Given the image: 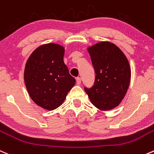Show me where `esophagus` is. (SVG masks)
I'll list each match as a JSON object with an SVG mask.
<instances>
[{"label": "esophagus", "mask_w": 154, "mask_h": 154, "mask_svg": "<svg viewBox=\"0 0 154 154\" xmlns=\"http://www.w3.org/2000/svg\"><path fill=\"white\" fill-rule=\"evenodd\" d=\"M76 82H77V85H80V83H81V79H80V77H77V79H76Z\"/></svg>", "instance_id": "esophagus-1"}]
</instances>
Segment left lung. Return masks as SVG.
<instances>
[{
	"instance_id": "left-lung-1",
	"label": "left lung",
	"mask_w": 154,
	"mask_h": 154,
	"mask_svg": "<svg viewBox=\"0 0 154 154\" xmlns=\"http://www.w3.org/2000/svg\"><path fill=\"white\" fill-rule=\"evenodd\" d=\"M87 50L96 76L92 87H85V91L97 108L112 110L120 104L129 89V61L117 45L109 41L97 43Z\"/></svg>"
}]
</instances>
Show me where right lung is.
<instances>
[{
	"mask_svg": "<svg viewBox=\"0 0 154 154\" xmlns=\"http://www.w3.org/2000/svg\"><path fill=\"white\" fill-rule=\"evenodd\" d=\"M65 47L54 43L43 44L27 60L24 81L36 104L47 110L62 105L67 94L75 85L64 62Z\"/></svg>",
	"mask_w": 154,
	"mask_h": 154,
	"instance_id": "add662e5",
	"label": "right lung"
}]
</instances>
